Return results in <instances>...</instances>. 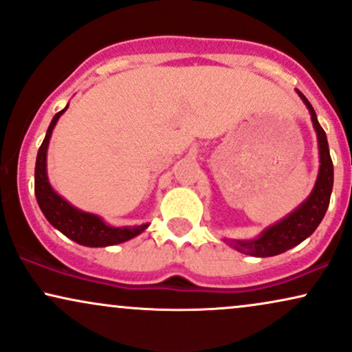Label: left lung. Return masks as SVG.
I'll return each instance as SVG.
<instances>
[{
    "instance_id": "left-lung-1",
    "label": "left lung",
    "mask_w": 352,
    "mask_h": 352,
    "mask_svg": "<svg viewBox=\"0 0 352 352\" xmlns=\"http://www.w3.org/2000/svg\"><path fill=\"white\" fill-rule=\"evenodd\" d=\"M298 96L309 107L311 122H314L316 137H318V150H320V171L314 190L307 197L305 202H302L292 214H289L280 222H277L264 230V232L254 240H236L233 241V248L240 253L256 256V258H267V256H276L284 253L298 243H302L305 238H309L315 232L320 222L323 220L327 209L329 206V197L333 190V162L329 156L327 133L318 124L316 114L300 91L297 89Z\"/></svg>"
}]
</instances>
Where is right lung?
<instances>
[{
  "instance_id": "1",
  "label": "right lung",
  "mask_w": 352,
  "mask_h": 352,
  "mask_svg": "<svg viewBox=\"0 0 352 352\" xmlns=\"http://www.w3.org/2000/svg\"><path fill=\"white\" fill-rule=\"evenodd\" d=\"M67 109L68 106L54 116L37 153L34 190H36L37 204L41 207L42 214L65 236L80 243V245L91 246V248L119 245V243L140 235L143 230L148 227V223L137 225V227H111V225L104 222L101 217L73 207L70 202L58 196L50 186L49 176H47V148H49L52 130H54L56 120Z\"/></svg>"
}]
</instances>
